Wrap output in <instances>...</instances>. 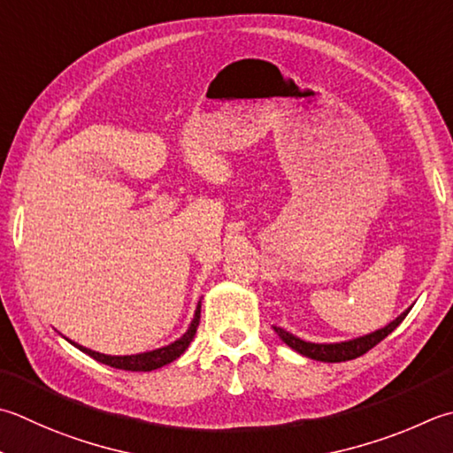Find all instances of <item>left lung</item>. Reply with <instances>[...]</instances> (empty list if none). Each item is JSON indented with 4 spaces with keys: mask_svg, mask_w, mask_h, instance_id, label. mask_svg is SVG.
Returning a JSON list of instances; mask_svg holds the SVG:
<instances>
[{
    "mask_svg": "<svg viewBox=\"0 0 453 453\" xmlns=\"http://www.w3.org/2000/svg\"><path fill=\"white\" fill-rule=\"evenodd\" d=\"M411 312L409 310H404V312L393 320L388 326L380 327V330L373 332V334H367L363 335V338H356V340H349V342H342V343H312V342H304L296 338V335L288 334L287 330H282V327L274 326V332L279 334V338L285 342L288 348H292L295 351H298L300 356H306L310 359H316V361H327V363H340V361H349V359H356L361 357L363 353H367L371 348H375L379 342H383L388 334H391L395 327L401 324L406 314Z\"/></svg>",
    "mask_w": 453,
    "mask_h": 453,
    "instance_id": "1",
    "label": "left lung"
}]
</instances>
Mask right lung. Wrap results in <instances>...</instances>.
Listing matches in <instances>:
<instances>
[{"label": "right lung", "instance_id": "1", "mask_svg": "<svg viewBox=\"0 0 453 453\" xmlns=\"http://www.w3.org/2000/svg\"><path fill=\"white\" fill-rule=\"evenodd\" d=\"M200 324V304L196 308V312H194V320L190 322V327L186 330V334L182 335L180 340H176L171 345H165L161 349H155V351H147V353H137V356H105V353H97L84 348V345H78L74 342L76 348L80 351L88 353V356L94 357L96 361L104 363V365H110L113 369H126V371H153L158 369L163 365H168V363H173L174 359H179L182 353L188 348L194 334H196V327Z\"/></svg>", "mask_w": 453, "mask_h": 453}]
</instances>
